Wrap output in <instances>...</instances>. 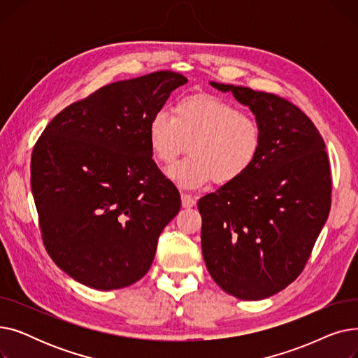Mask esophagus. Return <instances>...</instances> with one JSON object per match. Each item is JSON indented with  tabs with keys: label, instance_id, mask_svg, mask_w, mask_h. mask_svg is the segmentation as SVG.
Listing matches in <instances>:
<instances>
[{
	"label": "esophagus",
	"instance_id": "34e87169",
	"mask_svg": "<svg viewBox=\"0 0 358 358\" xmlns=\"http://www.w3.org/2000/svg\"><path fill=\"white\" fill-rule=\"evenodd\" d=\"M181 204L182 208H193V206H196V197L187 194V193H181Z\"/></svg>",
	"mask_w": 358,
	"mask_h": 358
}]
</instances>
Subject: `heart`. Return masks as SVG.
I'll list each match as a JSON object with an SVG mask.
<instances>
[{"label":"heart","mask_w":358,"mask_h":358,"mask_svg":"<svg viewBox=\"0 0 358 358\" xmlns=\"http://www.w3.org/2000/svg\"><path fill=\"white\" fill-rule=\"evenodd\" d=\"M150 152L164 165L174 164L190 145L192 155L169 174L184 187L213 181L232 185L255 165L262 131L251 113L212 94L184 97L173 107V116L161 110L148 124Z\"/></svg>","instance_id":"obj_1"}]
</instances>
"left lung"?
<instances>
[{
    "label": "left lung",
    "instance_id": "1",
    "mask_svg": "<svg viewBox=\"0 0 358 358\" xmlns=\"http://www.w3.org/2000/svg\"><path fill=\"white\" fill-rule=\"evenodd\" d=\"M210 84L251 108L262 145L245 177L199 200L203 258L222 290L261 300L286 289L306 266L331 209L329 159L321 134L292 101Z\"/></svg>",
    "mask_w": 358,
    "mask_h": 358
}]
</instances>
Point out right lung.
<instances>
[{"label":"right lung","instance_id":"add662e5","mask_svg":"<svg viewBox=\"0 0 358 358\" xmlns=\"http://www.w3.org/2000/svg\"><path fill=\"white\" fill-rule=\"evenodd\" d=\"M185 83L157 71L104 85L65 107L37 139L30 184L43 245L80 283L127 287L152 264L181 199L152 159L148 124Z\"/></svg>","mask_w":358,"mask_h":358}]
</instances>
